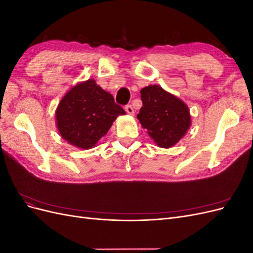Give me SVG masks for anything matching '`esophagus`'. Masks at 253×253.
Here are the masks:
<instances>
[{
    "mask_svg": "<svg viewBox=\"0 0 253 253\" xmlns=\"http://www.w3.org/2000/svg\"><path fill=\"white\" fill-rule=\"evenodd\" d=\"M126 112L128 114V115H134V109L132 108V105L131 104H127V105H126Z\"/></svg>",
    "mask_w": 253,
    "mask_h": 253,
    "instance_id": "34e87169",
    "label": "esophagus"
}]
</instances>
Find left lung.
Segmentation results:
<instances>
[{"label": "left lung", "instance_id": "8db88e82", "mask_svg": "<svg viewBox=\"0 0 253 253\" xmlns=\"http://www.w3.org/2000/svg\"><path fill=\"white\" fill-rule=\"evenodd\" d=\"M140 94L142 106L137 118L142 127L148 129V134L158 147H173L190 127L188 106L158 85L144 87Z\"/></svg>", "mask_w": 253, "mask_h": 253}]
</instances>
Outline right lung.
Here are the masks:
<instances>
[{
  "instance_id": "1",
  "label": "right lung",
  "mask_w": 253,
  "mask_h": 253,
  "mask_svg": "<svg viewBox=\"0 0 253 253\" xmlns=\"http://www.w3.org/2000/svg\"><path fill=\"white\" fill-rule=\"evenodd\" d=\"M124 114L114 97L89 79L74 86L60 101L57 126L62 138L71 144L90 149L108 133L118 115Z\"/></svg>"
}]
</instances>
